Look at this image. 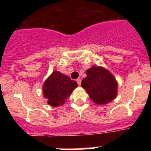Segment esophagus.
Returning <instances> with one entry per match:
<instances>
[{
    "label": "esophagus",
    "mask_w": 151,
    "mask_h": 151,
    "mask_svg": "<svg viewBox=\"0 0 151 151\" xmlns=\"http://www.w3.org/2000/svg\"><path fill=\"white\" fill-rule=\"evenodd\" d=\"M76 81H77V84H78L79 85H81V80H80V78L77 79V80H76Z\"/></svg>",
    "instance_id": "1"
}]
</instances>
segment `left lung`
Wrapping results in <instances>:
<instances>
[{
  "label": "left lung",
  "instance_id": "1",
  "mask_svg": "<svg viewBox=\"0 0 151 151\" xmlns=\"http://www.w3.org/2000/svg\"><path fill=\"white\" fill-rule=\"evenodd\" d=\"M86 74L81 85L94 103L106 104L116 98L118 83L107 69L93 66L87 70Z\"/></svg>",
  "mask_w": 151,
  "mask_h": 151
}]
</instances>
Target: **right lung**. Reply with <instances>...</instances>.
I'll return each instance as SVG.
<instances>
[{"label":"right lung","instance_id":"right-lung-1","mask_svg":"<svg viewBox=\"0 0 151 151\" xmlns=\"http://www.w3.org/2000/svg\"><path fill=\"white\" fill-rule=\"evenodd\" d=\"M77 86V82H74L69 77L55 71L44 83L43 95L50 106H58L64 104Z\"/></svg>","mask_w":151,"mask_h":151}]
</instances>
